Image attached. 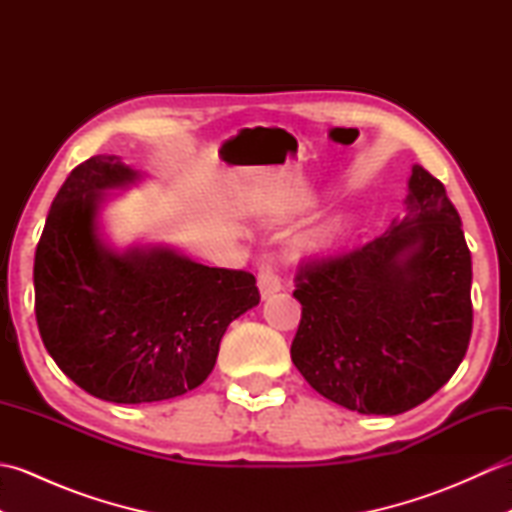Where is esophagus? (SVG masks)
Listing matches in <instances>:
<instances>
[{
	"label": "esophagus",
	"instance_id": "34e87169",
	"mask_svg": "<svg viewBox=\"0 0 512 512\" xmlns=\"http://www.w3.org/2000/svg\"><path fill=\"white\" fill-rule=\"evenodd\" d=\"M257 286H259V292H262L264 299L273 297L275 292L281 290V277L277 275V270H275L273 264L264 262L262 266H259V270H257Z\"/></svg>",
	"mask_w": 512,
	"mask_h": 512
}]
</instances>
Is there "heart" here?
<instances>
[{
	"label": "heart",
	"mask_w": 512,
	"mask_h": 512,
	"mask_svg": "<svg viewBox=\"0 0 512 512\" xmlns=\"http://www.w3.org/2000/svg\"><path fill=\"white\" fill-rule=\"evenodd\" d=\"M347 231V220L345 217H334L328 224H323L319 231H314L308 239L310 246H328L334 239H339Z\"/></svg>",
	"instance_id": "1"
}]
</instances>
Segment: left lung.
<instances>
[{"label": "left lung", "mask_w": 512, "mask_h": 512, "mask_svg": "<svg viewBox=\"0 0 512 512\" xmlns=\"http://www.w3.org/2000/svg\"><path fill=\"white\" fill-rule=\"evenodd\" d=\"M405 222L367 244L301 259L292 363L350 411L398 416L460 367L471 341V250L444 184L413 165Z\"/></svg>", "instance_id": "left-lung-1"}]
</instances>
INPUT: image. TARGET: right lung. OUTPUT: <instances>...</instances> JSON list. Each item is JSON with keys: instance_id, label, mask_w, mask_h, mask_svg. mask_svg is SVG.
Masks as SVG:
<instances>
[{"instance_id": "1", "label": "right lung", "mask_w": 512, "mask_h": 512, "mask_svg": "<svg viewBox=\"0 0 512 512\" xmlns=\"http://www.w3.org/2000/svg\"><path fill=\"white\" fill-rule=\"evenodd\" d=\"M136 173L116 156L70 171L35 253V314L61 372L121 405L169 400L202 385L228 323L259 303L246 270L195 264L171 250L110 253L96 237L103 189Z\"/></svg>"}]
</instances>
